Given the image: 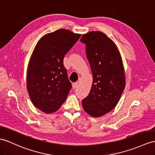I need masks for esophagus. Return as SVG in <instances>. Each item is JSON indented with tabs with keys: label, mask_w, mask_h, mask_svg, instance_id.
<instances>
[{
	"label": "esophagus",
	"mask_w": 155,
	"mask_h": 155,
	"mask_svg": "<svg viewBox=\"0 0 155 155\" xmlns=\"http://www.w3.org/2000/svg\"><path fill=\"white\" fill-rule=\"evenodd\" d=\"M78 86H79V82H75L73 84L74 89H76L77 87H78Z\"/></svg>",
	"instance_id": "1"
}]
</instances>
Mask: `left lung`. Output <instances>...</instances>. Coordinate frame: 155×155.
Masks as SVG:
<instances>
[{"mask_svg": "<svg viewBox=\"0 0 155 155\" xmlns=\"http://www.w3.org/2000/svg\"><path fill=\"white\" fill-rule=\"evenodd\" d=\"M80 41L86 45L87 58L93 74L89 95L82 101L85 112L100 117L114 109L126 85L121 54L111 39L101 31H90Z\"/></svg>", "mask_w": 155, "mask_h": 155, "instance_id": "left-lung-1", "label": "left lung"}]
</instances>
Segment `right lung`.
<instances>
[{
  "label": "right lung",
  "instance_id": "obj_1",
  "mask_svg": "<svg viewBox=\"0 0 155 155\" xmlns=\"http://www.w3.org/2000/svg\"><path fill=\"white\" fill-rule=\"evenodd\" d=\"M80 36L60 29L43 35L35 45L28 66L26 85L33 104L42 112L57 111L66 100L71 85L63 60Z\"/></svg>",
  "mask_w": 155,
  "mask_h": 155
}]
</instances>
